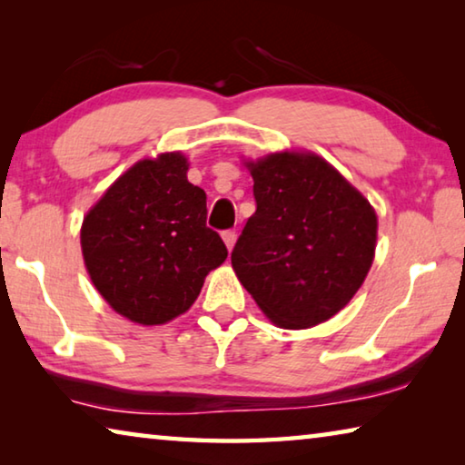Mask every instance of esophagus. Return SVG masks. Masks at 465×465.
Masks as SVG:
<instances>
[{"label": "esophagus", "instance_id": "34e87169", "mask_svg": "<svg viewBox=\"0 0 465 465\" xmlns=\"http://www.w3.org/2000/svg\"><path fill=\"white\" fill-rule=\"evenodd\" d=\"M222 238H223V242H225L227 250H232V248H233V243H235V238H238V233H235L233 230H227V232H223V233H222Z\"/></svg>", "mask_w": 465, "mask_h": 465}]
</instances>
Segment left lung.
<instances>
[{"label": "left lung", "mask_w": 465, "mask_h": 465, "mask_svg": "<svg viewBox=\"0 0 465 465\" xmlns=\"http://www.w3.org/2000/svg\"><path fill=\"white\" fill-rule=\"evenodd\" d=\"M256 213L232 252V266L274 324H322L341 312L371 269L377 215L355 186L310 152L246 163Z\"/></svg>", "instance_id": "1"}]
</instances>
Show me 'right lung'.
Here are the masks:
<instances>
[{"label": "right lung", "instance_id": "1", "mask_svg": "<svg viewBox=\"0 0 465 465\" xmlns=\"http://www.w3.org/2000/svg\"><path fill=\"white\" fill-rule=\"evenodd\" d=\"M186 172L178 152L141 160L84 217L82 252L94 287L137 324L184 313L227 258L223 240L207 227V194Z\"/></svg>", "mask_w": 465, "mask_h": 465}]
</instances>
